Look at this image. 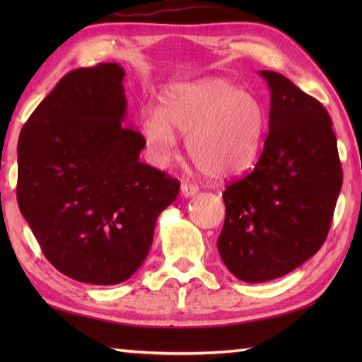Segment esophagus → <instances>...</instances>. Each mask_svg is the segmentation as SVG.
<instances>
[{"mask_svg":"<svg viewBox=\"0 0 362 362\" xmlns=\"http://www.w3.org/2000/svg\"><path fill=\"white\" fill-rule=\"evenodd\" d=\"M199 193V188L196 185H191V183H182L180 187V194L183 197H193Z\"/></svg>","mask_w":362,"mask_h":362,"instance_id":"34e87169","label":"esophagus"}]
</instances>
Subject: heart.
I'll use <instances>...</instances> for the list:
<instances>
[{"label":"heart","instance_id":"heart-1","mask_svg":"<svg viewBox=\"0 0 362 362\" xmlns=\"http://www.w3.org/2000/svg\"><path fill=\"white\" fill-rule=\"evenodd\" d=\"M266 129L263 107L221 78L168 86L160 109H148L140 132L153 165L165 166L187 135V152L209 179H230L255 163Z\"/></svg>","mask_w":362,"mask_h":362}]
</instances>
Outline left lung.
Returning a JSON list of instances; mask_svg holds the SVG:
<instances>
[{
  "instance_id": "obj_1",
  "label": "left lung",
  "mask_w": 362,
  "mask_h": 362,
  "mask_svg": "<svg viewBox=\"0 0 362 362\" xmlns=\"http://www.w3.org/2000/svg\"><path fill=\"white\" fill-rule=\"evenodd\" d=\"M269 135L253 171L222 194L219 255L236 279L263 283L316 255L332 226L342 168L329 115L317 99L275 71Z\"/></svg>"
}]
</instances>
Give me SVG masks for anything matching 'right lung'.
<instances>
[{
    "instance_id": "obj_1",
    "label": "right lung",
    "mask_w": 362,
    "mask_h": 362,
    "mask_svg": "<svg viewBox=\"0 0 362 362\" xmlns=\"http://www.w3.org/2000/svg\"><path fill=\"white\" fill-rule=\"evenodd\" d=\"M124 70L81 68L59 81L23 126L17 199L59 272L118 284L143 264L157 218L180 183L140 161L146 146L124 126Z\"/></svg>"
}]
</instances>
